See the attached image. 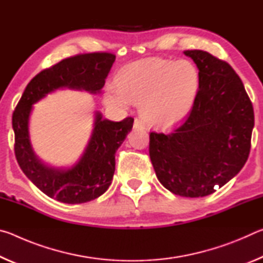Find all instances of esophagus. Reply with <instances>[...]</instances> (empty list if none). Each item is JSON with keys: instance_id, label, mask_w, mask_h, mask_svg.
<instances>
[{"instance_id": "1", "label": "esophagus", "mask_w": 263, "mask_h": 263, "mask_svg": "<svg viewBox=\"0 0 263 263\" xmlns=\"http://www.w3.org/2000/svg\"><path fill=\"white\" fill-rule=\"evenodd\" d=\"M135 127L136 128H145V123L141 121V119L137 118L135 121Z\"/></svg>"}]
</instances>
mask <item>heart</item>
I'll return each mask as SVG.
<instances>
[{"mask_svg":"<svg viewBox=\"0 0 263 263\" xmlns=\"http://www.w3.org/2000/svg\"><path fill=\"white\" fill-rule=\"evenodd\" d=\"M199 89V73L193 62L148 59L124 67L117 86L105 88L106 104L125 109L139 104L149 125L171 128L188 117Z\"/></svg>","mask_w":263,"mask_h":263,"instance_id":"heart-1","label":"heart"}]
</instances>
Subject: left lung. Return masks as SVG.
Wrapping results in <instances>:
<instances>
[{"label":"left lung","mask_w":263,"mask_h":263,"mask_svg":"<svg viewBox=\"0 0 263 263\" xmlns=\"http://www.w3.org/2000/svg\"><path fill=\"white\" fill-rule=\"evenodd\" d=\"M199 70V89L185 122L172 133L151 132L149 158L164 188L182 197L215 193L241 171L251 151L254 111L242 81L226 61L183 52Z\"/></svg>","instance_id":"obj_1"}]
</instances>
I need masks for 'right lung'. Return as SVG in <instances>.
<instances>
[{
  "label": "right lung",
  "instance_id": "right-lung-1",
  "mask_svg": "<svg viewBox=\"0 0 263 263\" xmlns=\"http://www.w3.org/2000/svg\"><path fill=\"white\" fill-rule=\"evenodd\" d=\"M115 59L112 53H86L42 70L26 86L12 114L17 162L28 179L48 197L80 204L103 195L114 177L116 151L132 130L135 119L127 117L122 122H111L96 111L94 128L82 157L73 167L54 168L42 162L31 146L29 119L32 105L59 88L97 94L103 88Z\"/></svg>",
  "mask_w": 263,
  "mask_h": 263
}]
</instances>
